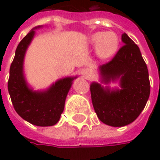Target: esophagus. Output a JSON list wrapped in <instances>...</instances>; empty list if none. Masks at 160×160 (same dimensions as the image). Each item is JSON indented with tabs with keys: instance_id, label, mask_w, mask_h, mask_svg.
Returning a JSON list of instances; mask_svg holds the SVG:
<instances>
[{
	"instance_id": "obj_1",
	"label": "esophagus",
	"mask_w": 160,
	"mask_h": 160,
	"mask_svg": "<svg viewBox=\"0 0 160 160\" xmlns=\"http://www.w3.org/2000/svg\"><path fill=\"white\" fill-rule=\"evenodd\" d=\"M82 76L85 78H89L91 76V70L89 68H85V69H82Z\"/></svg>"
}]
</instances>
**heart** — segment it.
I'll return each instance as SVG.
<instances>
[{
    "label": "heart",
    "instance_id": "heart-1",
    "mask_svg": "<svg viewBox=\"0 0 160 160\" xmlns=\"http://www.w3.org/2000/svg\"><path fill=\"white\" fill-rule=\"evenodd\" d=\"M90 44L96 49L98 57L102 60H108L117 52L119 38L116 33L112 32H100L94 33L91 37Z\"/></svg>",
    "mask_w": 160,
    "mask_h": 160
}]
</instances>
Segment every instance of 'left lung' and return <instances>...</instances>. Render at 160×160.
<instances>
[{
    "label": "left lung",
    "instance_id": "8db88e82",
    "mask_svg": "<svg viewBox=\"0 0 160 160\" xmlns=\"http://www.w3.org/2000/svg\"><path fill=\"white\" fill-rule=\"evenodd\" d=\"M122 48L111 62L98 67L100 82L119 81L120 89L101 83H91L93 108L98 118L112 127L133 122L145 107L150 96V81L146 63L140 49L126 33L122 35Z\"/></svg>",
    "mask_w": 160,
    "mask_h": 160
}]
</instances>
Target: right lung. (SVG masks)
I'll return each mask as SVG.
<instances>
[{
    "mask_svg": "<svg viewBox=\"0 0 160 160\" xmlns=\"http://www.w3.org/2000/svg\"><path fill=\"white\" fill-rule=\"evenodd\" d=\"M41 27L38 25L33 28L18 44L9 69L8 90L16 112L23 120L36 126L48 127L59 122L68 91L78 77L61 78L42 91H34L30 87L23 71L24 56L35 30Z\"/></svg>",
    "mask_w": 160,
    "mask_h": 160,
    "instance_id": "obj_1",
    "label": "right lung"
}]
</instances>
